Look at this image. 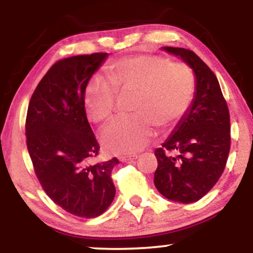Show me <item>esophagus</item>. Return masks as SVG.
Instances as JSON below:
<instances>
[{"mask_svg": "<svg viewBox=\"0 0 253 253\" xmlns=\"http://www.w3.org/2000/svg\"><path fill=\"white\" fill-rule=\"evenodd\" d=\"M138 158V156L136 155H132V156H121L119 157V159H120L121 162H128V161H134V159Z\"/></svg>", "mask_w": 253, "mask_h": 253, "instance_id": "esophagus-1", "label": "esophagus"}]
</instances>
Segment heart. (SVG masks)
Segmentation results:
<instances>
[{
	"label": "heart",
	"mask_w": 253,
	"mask_h": 253,
	"mask_svg": "<svg viewBox=\"0 0 253 253\" xmlns=\"http://www.w3.org/2000/svg\"><path fill=\"white\" fill-rule=\"evenodd\" d=\"M195 92L196 77L187 63L158 54H136L108 66L106 80H92L85 89L84 104L90 120L104 123L114 117L118 94H133L134 117L113 121L101 133V143L108 152L127 155L150 143L153 126L167 129L178 123L190 109Z\"/></svg>",
	"instance_id": "obj_1"
}]
</instances>
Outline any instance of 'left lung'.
Listing matches in <instances>:
<instances>
[{
	"mask_svg": "<svg viewBox=\"0 0 253 253\" xmlns=\"http://www.w3.org/2000/svg\"><path fill=\"white\" fill-rule=\"evenodd\" d=\"M164 50L193 69L196 92L172 135L155 151V185L167 199L190 203L205 196L225 170L231 147L229 110L216 76L195 52L169 46Z\"/></svg>",
	"mask_w": 253,
	"mask_h": 253,
	"instance_id": "obj_1",
	"label": "left lung"
}]
</instances>
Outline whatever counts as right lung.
Wrapping results in <instances>:
<instances>
[{
    "label": "right lung",
    "mask_w": 253,
    "mask_h": 253,
    "mask_svg": "<svg viewBox=\"0 0 253 253\" xmlns=\"http://www.w3.org/2000/svg\"><path fill=\"white\" fill-rule=\"evenodd\" d=\"M103 52L58 60L32 95L26 143L34 172L56 205L80 217H96L115 196L112 170L118 158L91 161L98 145L84 109L86 84L107 58Z\"/></svg>",
    "instance_id": "right-lung-1"
}]
</instances>
